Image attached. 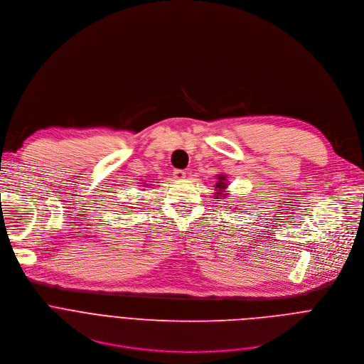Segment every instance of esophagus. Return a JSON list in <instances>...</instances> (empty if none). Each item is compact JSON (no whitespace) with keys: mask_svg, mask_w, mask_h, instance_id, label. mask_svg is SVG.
<instances>
[{"mask_svg":"<svg viewBox=\"0 0 364 364\" xmlns=\"http://www.w3.org/2000/svg\"><path fill=\"white\" fill-rule=\"evenodd\" d=\"M173 176H174V178L176 180H184L186 178V173L183 171V170H174V173H173Z\"/></svg>","mask_w":364,"mask_h":364,"instance_id":"obj_1","label":"esophagus"}]
</instances>
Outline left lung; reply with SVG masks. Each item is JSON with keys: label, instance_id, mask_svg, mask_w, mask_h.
I'll use <instances>...</instances> for the list:
<instances>
[{"label": "left lung", "instance_id": "obj_1", "mask_svg": "<svg viewBox=\"0 0 364 364\" xmlns=\"http://www.w3.org/2000/svg\"><path fill=\"white\" fill-rule=\"evenodd\" d=\"M216 178H218V181H216V186H215V190H216V193H215V197L216 198H226V196H228V186H229V178H228V176L226 174H218L216 176Z\"/></svg>", "mask_w": 364, "mask_h": 364}]
</instances>
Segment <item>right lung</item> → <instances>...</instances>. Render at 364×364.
Returning a JSON list of instances; mask_svg holds the SVG:
<instances>
[{
	"label": "right lung",
	"mask_w": 364,
	"mask_h": 364,
	"mask_svg": "<svg viewBox=\"0 0 364 364\" xmlns=\"http://www.w3.org/2000/svg\"><path fill=\"white\" fill-rule=\"evenodd\" d=\"M144 184H146V183H144ZM146 186H148V184H146Z\"/></svg>",
	"instance_id": "obj_1"
}]
</instances>
